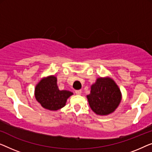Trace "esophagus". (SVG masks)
<instances>
[{
  "label": "esophagus",
  "instance_id": "34e87169",
  "mask_svg": "<svg viewBox=\"0 0 152 152\" xmlns=\"http://www.w3.org/2000/svg\"><path fill=\"white\" fill-rule=\"evenodd\" d=\"M75 93L77 95H80L81 93H82V91H81L80 89H79V90H76Z\"/></svg>",
  "mask_w": 152,
  "mask_h": 152
}]
</instances>
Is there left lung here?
Instances as JSON below:
<instances>
[{
	"label": "left lung",
	"mask_w": 152,
	"mask_h": 152,
	"mask_svg": "<svg viewBox=\"0 0 152 152\" xmlns=\"http://www.w3.org/2000/svg\"><path fill=\"white\" fill-rule=\"evenodd\" d=\"M89 104L94 112L105 116L114 112L121 101V92L112 78H98L91 87L87 96Z\"/></svg>",
	"instance_id": "8db88e82"
}]
</instances>
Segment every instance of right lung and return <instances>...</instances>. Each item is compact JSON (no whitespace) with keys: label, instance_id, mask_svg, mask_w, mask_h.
I'll return each mask as SVG.
<instances>
[{"label":"right lung","instance_id":"1","mask_svg":"<svg viewBox=\"0 0 152 152\" xmlns=\"http://www.w3.org/2000/svg\"><path fill=\"white\" fill-rule=\"evenodd\" d=\"M34 94L42 107L56 111L65 105L67 98L73 93L67 90H59L56 77L50 76L42 78L36 85Z\"/></svg>","mask_w":152,"mask_h":152}]
</instances>
